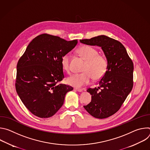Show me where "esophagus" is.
<instances>
[{
	"label": "esophagus",
	"mask_w": 150,
	"mask_h": 150,
	"mask_svg": "<svg viewBox=\"0 0 150 150\" xmlns=\"http://www.w3.org/2000/svg\"><path fill=\"white\" fill-rule=\"evenodd\" d=\"M74 90L76 91H78V92H82V89H81V88H75Z\"/></svg>",
	"instance_id": "obj_1"
}]
</instances>
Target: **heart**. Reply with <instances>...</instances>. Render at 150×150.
<instances>
[{
    "mask_svg": "<svg viewBox=\"0 0 150 150\" xmlns=\"http://www.w3.org/2000/svg\"><path fill=\"white\" fill-rule=\"evenodd\" d=\"M77 52L86 60L83 69L84 71L72 74L67 78V82L72 86L79 88L89 83L93 78L98 79L103 76L108 64L105 57L98 54V51L90 46H82L78 48ZM70 57V53H67L63 54L60 59L62 68L67 72L71 70Z\"/></svg>",
    "mask_w": 150,
    "mask_h": 150,
    "instance_id": "b5f03b06",
    "label": "heart"
}]
</instances>
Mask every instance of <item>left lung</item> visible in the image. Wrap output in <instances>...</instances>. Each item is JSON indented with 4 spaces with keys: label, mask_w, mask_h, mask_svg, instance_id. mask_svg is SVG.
Returning <instances> with one entry per match:
<instances>
[{
    "label": "left lung",
    "mask_w": 150,
    "mask_h": 150,
    "mask_svg": "<svg viewBox=\"0 0 150 150\" xmlns=\"http://www.w3.org/2000/svg\"><path fill=\"white\" fill-rule=\"evenodd\" d=\"M83 44L101 47L108 60V68L98 83L88 88L91 101L84 109L98 119L116 113L133 87L134 64L125 47L117 40L104 35L80 40Z\"/></svg>",
    "instance_id": "obj_1"
}]
</instances>
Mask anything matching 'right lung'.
<instances>
[{
    "label": "right lung",
    "instance_id": "1",
    "mask_svg": "<svg viewBox=\"0 0 150 150\" xmlns=\"http://www.w3.org/2000/svg\"><path fill=\"white\" fill-rule=\"evenodd\" d=\"M57 36L42 34L35 37L19 59L15 88L26 108L41 118L53 116L63 104L66 94L73 90L58 83L64 78L60 59L77 45Z\"/></svg>",
    "mask_w": 150,
    "mask_h": 150
}]
</instances>
